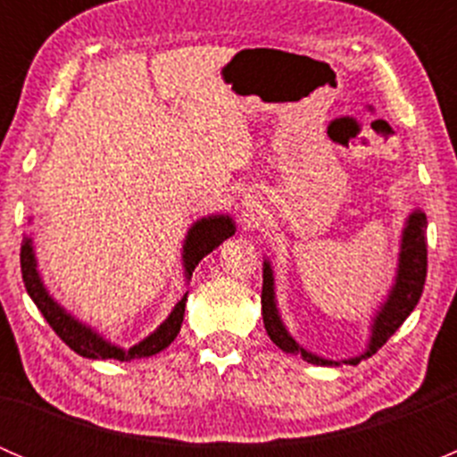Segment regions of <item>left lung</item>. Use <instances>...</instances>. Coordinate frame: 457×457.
Wrapping results in <instances>:
<instances>
[{"label": "left lung", "mask_w": 457, "mask_h": 457, "mask_svg": "<svg viewBox=\"0 0 457 457\" xmlns=\"http://www.w3.org/2000/svg\"><path fill=\"white\" fill-rule=\"evenodd\" d=\"M427 278V216L420 207L409 212L404 219L403 234H400V252H398V265H395L394 283H391L389 292H386L385 301L378 305L373 312L370 322V340H367L365 352L358 356L343 358V361H334V358L318 356L303 347L292 334H289L287 325L280 316L278 301H276V280L274 270H271L270 258H262V322H265V331L270 336L271 343L285 353L292 356H301L303 361L312 362V365L320 367H340V365H358V362L371 358L391 336L395 334L400 325L407 320L409 314L416 310L418 301L422 296Z\"/></svg>", "instance_id": "obj_1"}]
</instances>
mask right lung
I'll list each match as a JSON object with an SVG mask.
<instances>
[{"mask_svg": "<svg viewBox=\"0 0 457 457\" xmlns=\"http://www.w3.org/2000/svg\"><path fill=\"white\" fill-rule=\"evenodd\" d=\"M234 232H237V223H234V219L229 214L201 216V219H196L195 223L187 228L181 250V265L186 283H190L192 271L196 270V265H199L203 258L210 254V252H214L225 238L234 237ZM20 258L26 292H29L32 303H35L37 310L44 314L46 322L53 327L54 334H57L72 352L79 353V356L90 358V361H139V358H150L154 356V353L163 352L165 347H170V345L174 343V338H177L179 331H181L187 292L183 294V298L174 305L170 316L165 318L150 336H145L139 343L132 345L130 349L119 347L112 340L105 338L104 334H99L95 327H90L87 322L79 320L75 314H71L62 303L54 301V296L48 292V287H46L44 278H41L39 274V262H37L32 237H24V241H21Z\"/></svg>", "mask_w": 457, "mask_h": 457, "instance_id": "add662e5", "label": "right lung"}]
</instances>
